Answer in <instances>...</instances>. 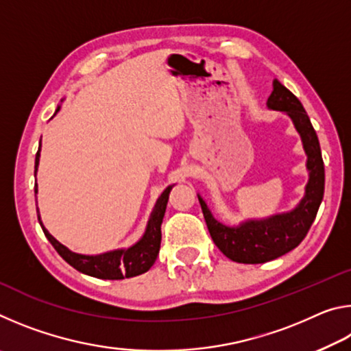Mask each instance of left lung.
I'll return each instance as SVG.
<instances>
[{
	"label": "left lung",
	"instance_id": "obj_1",
	"mask_svg": "<svg viewBox=\"0 0 351 351\" xmlns=\"http://www.w3.org/2000/svg\"><path fill=\"white\" fill-rule=\"evenodd\" d=\"M266 106L287 114L293 122L295 132L299 133L306 154L308 182L304 198L294 209L274 213L266 218H249L235 226L218 221L204 198L198 193L201 209L213 243L226 257L237 263H265L293 251L306 237L324 198L325 169L322 153H320L317 134L300 100L274 79Z\"/></svg>",
	"mask_w": 351,
	"mask_h": 351
}]
</instances>
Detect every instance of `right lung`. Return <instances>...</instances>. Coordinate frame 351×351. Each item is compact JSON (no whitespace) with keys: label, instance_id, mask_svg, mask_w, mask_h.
<instances>
[{"label":"right lung","instance_id":"obj_1","mask_svg":"<svg viewBox=\"0 0 351 351\" xmlns=\"http://www.w3.org/2000/svg\"><path fill=\"white\" fill-rule=\"evenodd\" d=\"M60 108L62 106L58 105L56 110V114L60 111ZM40 152H41V139H40L37 156H35L34 175H37V170H38ZM173 186H169L164 190L161 197L158 198L156 204H154L153 210L150 213V218H148L144 235H142L141 239L134 243V245L128 246V247L112 249V251H106V252L96 254V255L73 252L71 249L62 245L60 241L54 239V237L49 234V230L45 228L43 221H41L40 210L37 207L38 221H40L41 229H43V232L46 235V239L51 241V245L56 247V251L60 254V257L64 261H68L73 268L80 271L82 274L104 278V280H122V278L136 277V276H141V274H144V272H147L152 268L154 261H156V257L159 254V247H161L162 218L165 213V207H167L170 190ZM35 193H38L37 184H35Z\"/></svg>","mask_w":351,"mask_h":351}]
</instances>
